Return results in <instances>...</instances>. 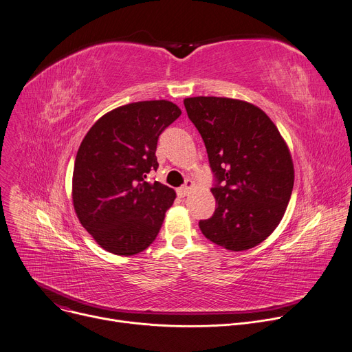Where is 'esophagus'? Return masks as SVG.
Returning a JSON list of instances; mask_svg holds the SVG:
<instances>
[{
  "instance_id": "34e87169",
  "label": "esophagus",
  "mask_w": 352,
  "mask_h": 352,
  "mask_svg": "<svg viewBox=\"0 0 352 352\" xmlns=\"http://www.w3.org/2000/svg\"><path fill=\"white\" fill-rule=\"evenodd\" d=\"M194 185H195V184H194V181H192V179H186V181H185V184H184L181 188H178V195L184 198V197L189 192V189H192V188H194Z\"/></svg>"
}]
</instances>
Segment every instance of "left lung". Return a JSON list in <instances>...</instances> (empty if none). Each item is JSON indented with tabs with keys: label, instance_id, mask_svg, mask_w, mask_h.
Instances as JSON below:
<instances>
[{
	"label": "left lung",
	"instance_id": "obj_1",
	"mask_svg": "<svg viewBox=\"0 0 352 352\" xmlns=\"http://www.w3.org/2000/svg\"><path fill=\"white\" fill-rule=\"evenodd\" d=\"M184 105L214 174L217 208L199 221L201 232L232 251L258 245L276 229L292 195L289 148L268 115L250 102L194 97Z\"/></svg>",
	"mask_w": 352,
	"mask_h": 352
}]
</instances>
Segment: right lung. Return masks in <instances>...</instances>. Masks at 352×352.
I'll use <instances>...</instances> for the list:
<instances>
[{
  "instance_id": "right-lung-1",
  "label": "right lung",
  "mask_w": 352,
  "mask_h": 352,
  "mask_svg": "<svg viewBox=\"0 0 352 352\" xmlns=\"http://www.w3.org/2000/svg\"><path fill=\"white\" fill-rule=\"evenodd\" d=\"M181 109L166 100L119 107L92 124L77 151L73 205L104 250L135 255L157 237L175 199L173 188L146 181L158 168V136Z\"/></svg>"
}]
</instances>
